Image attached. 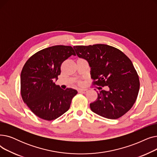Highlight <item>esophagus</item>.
<instances>
[{
    "mask_svg": "<svg viewBox=\"0 0 157 157\" xmlns=\"http://www.w3.org/2000/svg\"><path fill=\"white\" fill-rule=\"evenodd\" d=\"M78 92L80 94H85L86 92V90H79Z\"/></svg>",
    "mask_w": 157,
    "mask_h": 157,
    "instance_id": "obj_1",
    "label": "esophagus"
}]
</instances>
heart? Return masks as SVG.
<instances>
[{
	"instance_id": "heart-1",
	"label": "heart",
	"mask_w": 157,
	"mask_h": 157,
	"mask_svg": "<svg viewBox=\"0 0 157 157\" xmlns=\"http://www.w3.org/2000/svg\"><path fill=\"white\" fill-rule=\"evenodd\" d=\"M78 84H79V85H81V81L78 82Z\"/></svg>"
}]
</instances>
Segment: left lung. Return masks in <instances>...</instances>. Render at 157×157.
<instances>
[{"label":"left lung","instance_id":"8db88e82","mask_svg":"<svg viewBox=\"0 0 157 157\" xmlns=\"http://www.w3.org/2000/svg\"><path fill=\"white\" fill-rule=\"evenodd\" d=\"M73 48L79 57L88 61L93 84L109 88L97 92L96 101L90 104L91 110L108 119L124 115L134 104L140 86L132 62L120 49L107 44Z\"/></svg>","mask_w":157,"mask_h":157}]
</instances>
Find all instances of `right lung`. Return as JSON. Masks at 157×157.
<instances>
[{"instance_id": "obj_1", "label": "right lung", "mask_w": 157, "mask_h": 157, "mask_svg": "<svg viewBox=\"0 0 157 157\" xmlns=\"http://www.w3.org/2000/svg\"><path fill=\"white\" fill-rule=\"evenodd\" d=\"M76 55L69 46L56 45L40 50L30 56L21 72V95L23 102L39 118L51 121L70 108L78 92L62 89L53 82L61 73L63 61Z\"/></svg>"}]
</instances>
